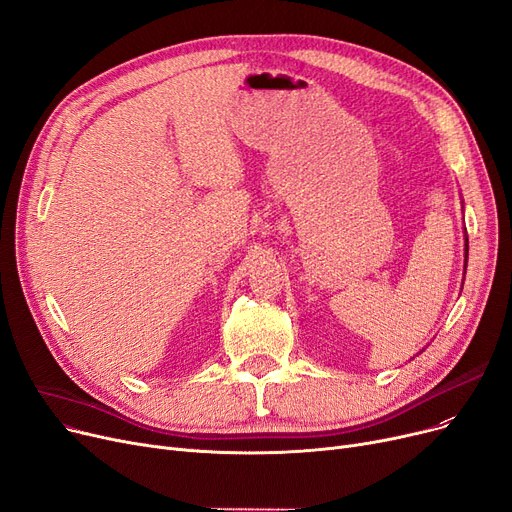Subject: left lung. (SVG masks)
Listing matches in <instances>:
<instances>
[{
	"mask_svg": "<svg viewBox=\"0 0 512 512\" xmlns=\"http://www.w3.org/2000/svg\"><path fill=\"white\" fill-rule=\"evenodd\" d=\"M466 253H469V238H466Z\"/></svg>",
	"mask_w": 512,
	"mask_h": 512,
	"instance_id": "8db88e82",
	"label": "left lung"
}]
</instances>
